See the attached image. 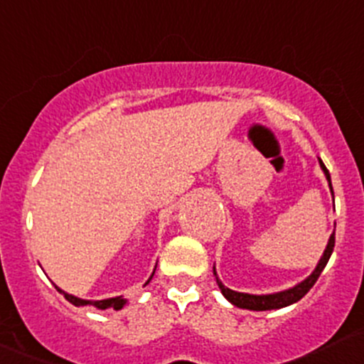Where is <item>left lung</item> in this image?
Masks as SVG:
<instances>
[{
	"label": "left lung",
	"instance_id": "left-lung-1",
	"mask_svg": "<svg viewBox=\"0 0 364 364\" xmlns=\"http://www.w3.org/2000/svg\"><path fill=\"white\" fill-rule=\"evenodd\" d=\"M319 164H321L322 171H324L326 178H328L329 189H331V194H333L331 177H329L328 168L324 166V163H322L321 159H319ZM333 200H335V196H333ZM333 247H335V231H333L331 237H329V242H328V245H326L324 254H322V257L319 259V263H317L316 269H314V272H312V275L306 277V279L303 280V282H299L298 286L291 287V289H286V291H280V293H273V294H247V293H237V291H233V289H228V287L224 286V284L220 282L219 279H217L215 268H213V275H215L217 284H219V289H220V293L224 294V298H226L230 303H233L235 306H238V309L256 310V312H261V310L284 309V306L293 305V303L299 301V299H301L303 296H305L306 293H309L310 289H312L314 284H316L317 279H319V275L322 273V269H324V266L328 264L329 257H331Z\"/></svg>",
	"mask_w": 364,
	"mask_h": 364
}]
</instances>
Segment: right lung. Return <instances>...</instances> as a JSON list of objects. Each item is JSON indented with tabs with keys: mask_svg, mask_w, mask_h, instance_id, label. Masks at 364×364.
<instances>
[{
	"mask_svg": "<svg viewBox=\"0 0 364 364\" xmlns=\"http://www.w3.org/2000/svg\"><path fill=\"white\" fill-rule=\"evenodd\" d=\"M156 272V269H154ZM152 277H154V273H152L151 275V279ZM151 279L147 280V282L145 284H149L151 282ZM55 289L59 291V293L61 294H65V298L68 299V301L71 303V305H75V306H84V305H92V306H96V309H100V310H105V309H114V310H121L122 306L126 305V299L122 298V296H115V298H108V299H100V301H89V299H82V298H77V296H73V294H68V293H65V291L63 289H59L58 286H55Z\"/></svg>",
	"mask_w": 364,
	"mask_h": 364,
	"instance_id": "right-lung-1",
	"label": "right lung"
}]
</instances>
